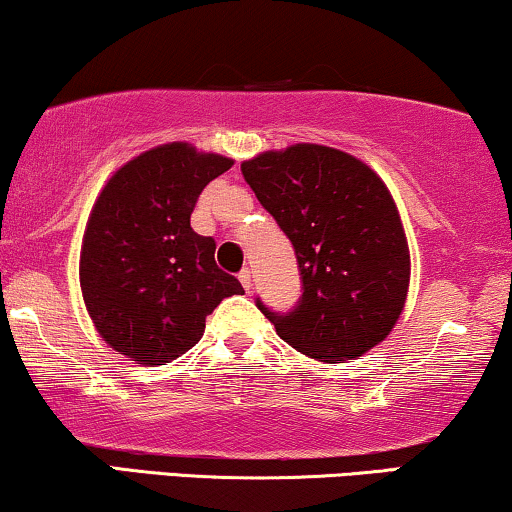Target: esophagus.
Wrapping results in <instances>:
<instances>
[{"label": "esophagus", "mask_w": 512, "mask_h": 512, "mask_svg": "<svg viewBox=\"0 0 512 512\" xmlns=\"http://www.w3.org/2000/svg\"><path fill=\"white\" fill-rule=\"evenodd\" d=\"M240 282L244 286V291H251V282H254V279H251V270L249 268H244L240 272Z\"/></svg>", "instance_id": "obj_1"}]
</instances>
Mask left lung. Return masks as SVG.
<instances>
[{
  "instance_id": "1",
  "label": "left lung",
  "mask_w": 512,
  "mask_h": 512,
  "mask_svg": "<svg viewBox=\"0 0 512 512\" xmlns=\"http://www.w3.org/2000/svg\"><path fill=\"white\" fill-rule=\"evenodd\" d=\"M242 174L296 249L303 296L258 310L305 356L342 363L387 338L410 286V249L389 188L363 160L293 144L244 160Z\"/></svg>"
}]
</instances>
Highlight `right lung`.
<instances>
[{
  "label": "right lung",
  "mask_w": 512,
  "mask_h": 512,
  "mask_svg": "<svg viewBox=\"0 0 512 512\" xmlns=\"http://www.w3.org/2000/svg\"><path fill=\"white\" fill-rule=\"evenodd\" d=\"M230 167L233 158L172 142L118 167L97 195L79 282L97 333L125 359L165 366L198 345L223 298L244 293L216 265L212 237L191 228L202 188Z\"/></svg>",
  "instance_id": "obj_1"
}]
</instances>
